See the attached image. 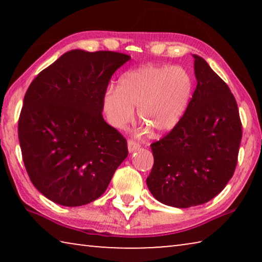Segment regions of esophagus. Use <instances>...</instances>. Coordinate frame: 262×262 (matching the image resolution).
<instances>
[{
	"label": "esophagus",
	"mask_w": 262,
	"mask_h": 262,
	"mask_svg": "<svg viewBox=\"0 0 262 262\" xmlns=\"http://www.w3.org/2000/svg\"><path fill=\"white\" fill-rule=\"evenodd\" d=\"M127 143H128V150H129V152L135 151V150H137L141 147V144L139 143V142H136L134 140H128Z\"/></svg>",
	"instance_id": "obj_1"
}]
</instances>
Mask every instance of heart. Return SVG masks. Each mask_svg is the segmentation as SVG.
I'll use <instances>...</instances> for the list:
<instances>
[{
  "mask_svg": "<svg viewBox=\"0 0 262 262\" xmlns=\"http://www.w3.org/2000/svg\"><path fill=\"white\" fill-rule=\"evenodd\" d=\"M193 88V78L183 67L142 66L123 74L118 86L106 91L104 107L114 127L125 128L134 119L137 107L145 126L155 133H165L183 118Z\"/></svg>",
  "mask_w": 262,
  "mask_h": 262,
  "instance_id": "1",
  "label": "heart"
}]
</instances>
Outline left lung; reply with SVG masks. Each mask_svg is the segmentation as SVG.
I'll use <instances>...</instances> for the list:
<instances>
[{
  "label": "left lung",
  "instance_id": "left-lung-1",
  "mask_svg": "<svg viewBox=\"0 0 262 262\" xmlns=\"http://www.w3.org/2000/svg\"><path fill=\"white\" fill-rule=\"evenodd\" d=\"M193 56L198 84L186 112L150 145L148 188L159 202L177 208L203 205L224 189L236 170L243 135L231 90L205 59Z\"/></svg>",
  "mask_w": 262,
  "mask_h": 262
}]
</instances>
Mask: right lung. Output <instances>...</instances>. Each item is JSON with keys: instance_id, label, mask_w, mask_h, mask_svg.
<instances>
[{"instance_id": "obj_1", "label": "right lung", "mask_w": 262, "mask_h": 262, "mask_svg": "<svg viewBox=\"0 0 262 262\" xmlns=\"http://www.w3.org/2000/svg\"><path fill=\"white\" fill-rule=\"evenodd\" d=\"M123 53L74 50L37 75L26 91L18 139L39 192L67 207L88 205L107 188L128 155L127 141L103 118L104 97Z\"/></svg>"}]
</instances>
